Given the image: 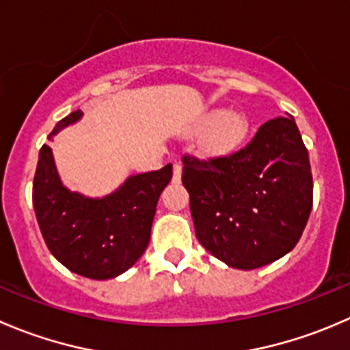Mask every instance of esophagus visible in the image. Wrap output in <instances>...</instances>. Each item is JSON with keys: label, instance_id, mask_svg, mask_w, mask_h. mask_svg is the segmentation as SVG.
I'll use <instances>...</instances> for the list:
<instances>
[{"label": "esophagus", "instance_id": "34e87169", "mask_svg": "<svg viewBox=\"0 0 350 350\" xmlns=\"http://www.w3.org/2000/svg\"><path fill=\"white\" fill-rule=\"evenodd\" d=\"M172 171H174V181L179 183L181 181V174H183V165L179 164V162H174V165H172Z\"/></svg>", "mask_w": 350, "mask_h": 350}]
</instances>
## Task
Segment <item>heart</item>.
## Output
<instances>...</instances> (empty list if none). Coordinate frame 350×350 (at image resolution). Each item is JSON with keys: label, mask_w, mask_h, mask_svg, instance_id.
I'll list each match as a JSON object with an SVG mask.
<instances>
[{"label": "heart", "mask_w": 350, "mask_h": 350, "mask_svg": "<svg viewBox=\"0 0 350 350\" xmlns=\"http://www.w3.org/2000/svg\"><path fill=\"white\" fill-rule=\"evenodd\" d=\"M202 128L206 130L203 148L210 154L226 155L236 150L247 135V121L241 114L213 109L203 118Z\"/></svg>", "instance_id": "b5f03b06"}]
</instances>
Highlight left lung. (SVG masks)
<instances>
[{"mask_svg":"<svg viewBox=\"0 0 350 350\" xmlns=\"http://www.w3.org/2000/svg\"><path fill=\"white\" fill-rule=\"evenodd\" d=\"M183 165L195 234L213 256L253 270L296 246L313 206V176L291 114L261 124L234 154H186Z\"/></svg>","mask_w":350,"mask_h":350,"instance_id":"obj_1","label":"left lung"}]
</instances>
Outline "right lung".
<instances>
[{
  "label": "right lung",
  "mask_w": 350,
  "mask_h": 350,
  "mask_svg": "<svg viewBox=\"0 0 350 350\" xmlns=\"http://www.w3.org/2000/svg\"><path fill=\"white\" fill-rule=\"evenodd\" d=\"M73 111L53 135L77 123ZM172 178V165L130 176L104 198L70 191L61 183L53 150L42 145L33 176L32 202L47 247L59 263L81 277L107 280L133 267L147 250L159 196Z\"/></svg>",
  "instance_id": "right-lung-1"
}]
</instances>
